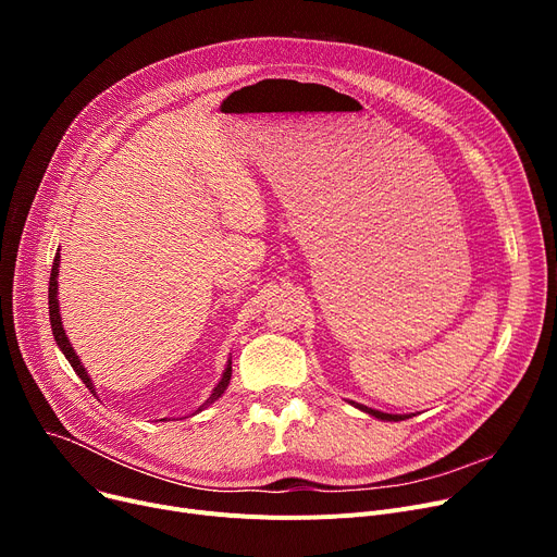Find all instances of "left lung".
I'll use <instances>...</instances> for the list:
<instances>
[{
  "label": "left lung",
  "instance_id": "1",
  "mask_svg": "<svg viewBox=\"0 0 557 557\" xmlns=\"http://www.w3.org/2000/svg\"><path fill=\"white\" fill-rule=\"evenodd\" d=\"M349 404H352L355 408H359V411H363V413H368V416H372V418H376V420H384V422H399V420H408V418H411V413H408V416L384 413V411H376V408H368V406H363V404H359V401H349Z\"/></svg>",
  "mask_w": 557,
  "mask_h": 557
}]
</instances>
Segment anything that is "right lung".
I'll use <instances>...</instances> for the list:
<instances>
[{
  "label": "right lung",
  "mask_w": 557,
  "mask_h": 557,
  "mask_svg": "<svg viewBox=\"0 0 557 557\" xmlns=\"http://www.w3.org/2000/svg\"><path fill=\"white\" fill-rule=\"evenodd\" d=\"M58 269H61V252H55V257H53L51 277H49V320H51V332H53V338H55L58 347H61V352L65 355V359H67L70 366L74 368V372L83 379V384L87 386V391L95 393V397H97L92 379H90V374H87V370L83 368L78 355L74 352V347H72L70 338H67V334H65V327H63L61 305H58ZM230 376H232V357L227 359V366H225V370H223V374H221V382L214 386L212 395L198 406V411H202V408H208L210 404H214V401L225 393V388H227V384H230ZM198 411H196V413H198ZM164 420H166V418H164Z\"/></svg>",
  "instance_id": "right-lung-1"
}]
</instances>
